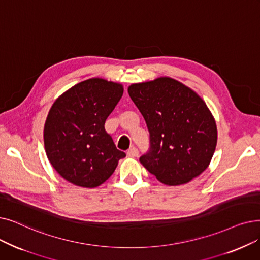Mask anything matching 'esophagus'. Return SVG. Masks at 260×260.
Masks as SVG:
<instances>
[{"label": "esophagus", "instance_id": "esophagus-1", "mask_svg": "<svg viewBox=\"0 0 260 260\" xmlns=\"http://www.w3.org/2000/svg\"><path fill=\"white\" fill-rule=\"evenodd\" d=\"M127 156L128 157H137L138 156V150L136 148H131L128 151H127Z\"/></svg>", "mask_w": 260, "mask_h": 260}]
</instances>
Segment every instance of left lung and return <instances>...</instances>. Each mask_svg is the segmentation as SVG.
Segmentation results:
<instances>
[{"label":"left lung","mask_w":260,"mask_h":260,"mask_svg":"<svg viewBox=\"0 0 260 260\" xmlns=\"http://www.w3.org/2000/svg\"><path fill=\"white\" fill-rule=\"evenodd\" d=\"M127 91L150 132L151 149L139 159L146 170L168 186L187 184L204 172L218 131L203 99L168 76L132 84Z\"/></svg>","instance_id":"left-lung-1"}]
</instances>
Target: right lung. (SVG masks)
<instances>
[{
  "label": "right lung",
  "instance_id": "right-lung-1",
  "mask_svg": "<svg viewBox=\"0 0 260 260\" xmlns=\"http://www.w3.org/2000/svg\"><path fill=\"white\" fill-rule=\"evenodd\" d=\"M123 90L120 83L93 77L53 103L44 123V149L56 172L69 183L83 188L102 185L126 156L104 127Z\"/></svg>",
  "mask_w": 260,
  "mask_h": 260
}]
</instances>
